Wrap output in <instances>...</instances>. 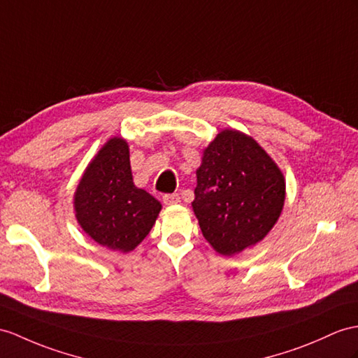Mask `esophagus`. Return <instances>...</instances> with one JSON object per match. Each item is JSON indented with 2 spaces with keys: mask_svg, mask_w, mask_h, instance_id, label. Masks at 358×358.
I'll return each instance as SVG.
<instances>
[{
  "mask_svg": "<svg viewBox=\"0 0 358 358\" xmlns=\"http://www.w3.org/2000/svg\"><path fill=\"white\" fill-rule=\"evenodd\" d=\"M162 200L165 205H176L180 202V197L178 193H170V194H164Z\"/></svg>",
  "mask_w": 358,
  "mask_h": 358,
  "instance_id": "1",
  "label": "esophagus"
}]
</instances>
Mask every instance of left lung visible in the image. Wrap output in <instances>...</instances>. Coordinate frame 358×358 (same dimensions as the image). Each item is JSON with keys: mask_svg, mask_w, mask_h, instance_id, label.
I'll use <instances>...</instances> for the list:
<instances>
[{"mask_svg": "<svg viewBox=\"0 0 358 358\" xmlns=\"http://www.w3.org/2000/svg\"><path fill=\"white\" fill-rule=\"evenodd\" d=\"M191 203L203 237L219 254L234 255L263 240L280 217L285 182L254 139L223 130L203 152Z\"/></svg>", "mask_w": 358, "mask_h": 358, "instance_id": "8db88e82", "label": "left lung"}]
</instances>
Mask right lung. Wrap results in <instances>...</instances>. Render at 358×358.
<instances>
[{
	"mask_svg": "<svg viewBox=\"0 0 358 358\" xmlns=\"http://www.w3.org/2000/svg\"><path fill=\"white\" fill-rule=\"evenodd\" d=\"M76 217L83 231L101 246L129 252L155 224L161 203L134 185L129 147L112 138L88 165L74 199Z\"/></svg>",
	"mask_w": 358,
	"mask_h": 358,
	"instance_id": "add662e5",
	"label": "right lung"
}]
</instances>
